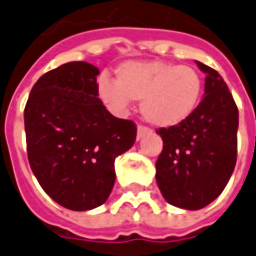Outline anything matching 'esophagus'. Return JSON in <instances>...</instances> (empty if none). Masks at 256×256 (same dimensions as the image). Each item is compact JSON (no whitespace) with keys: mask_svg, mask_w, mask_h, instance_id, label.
<instances>
[{"mask_svg":"<svg viewBox=\"0 0 256 256\" xmlns=\"http://www.w3.org/2000/svg\"><path fill=\"white\" fill-rule=\"evenodd\" d=\"M149 132H150V130H149L148 126L140 125V126H138V135H136V136H138V140H140L144 135H146V134H149Z\"/></svg>","mask_w":256,"mask_h":256,"instance_id":"34e87169","label":"esophagus"}]
</instances>
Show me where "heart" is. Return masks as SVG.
Here are the masks:
<instances>
[{
	"label": "heart",
	"mask_w": 256,
	"mask_h": 256,
	"mask_svg": "<svg viewBox=\"0 0 256 256\" xmlns=\"http://www.w3.org/2000/svg\"><path fill=\"white\" fill-rule=\"evenodd\" d=\"M116 80L101 76L98 96L114 111H125L132 100L152 125L169 128L192 116L203 96V77L196 68L176 63L126 62L116 70Z\"/></svg>",
	"instance_id": "1"
}]
</instances>
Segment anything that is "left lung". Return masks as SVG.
<instances>
[{"mask_svg": "<svg viewBox=\"0 0 256 256\" xmlns=\"http://www.w3.org/2000/svg\"><path fill=\"white\" fill-rule=\"evenodd\" d=\"M196 63L206 73L204 98L186 121L156 131L164 140L158 186L168 203L186 210H200L220 196L236 162V101L217 70Z\"/></svg>", "mask_w": 256, "mask_h": 256, "instance_id": "1", "label": "left lung"}]
</instances>
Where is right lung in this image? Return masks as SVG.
Instances as JSON below:
<instances>
[{"instance_id":"right-lung-1","label":"right lung","mask_w":256,"mask_h":256,"mask_svg":"<svg viewBox=\"0 0 256 256\" xmlns=\"http://www.w3.org/2000/svg\"><path fill=\"white\" fill-rule=\"evenodd\" d=\"M100 70L70 62L44 73L24 111L30 169L44 192L74 212L98 207L116 182V158L132 148L136 125L98 98Z\"/></svg>"}]
</instances>
